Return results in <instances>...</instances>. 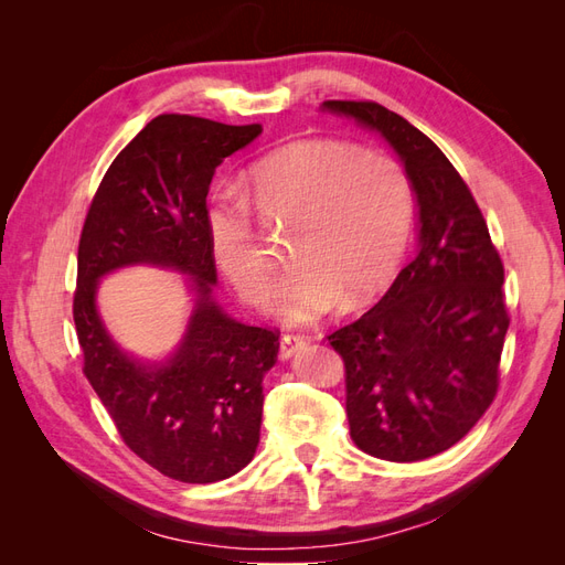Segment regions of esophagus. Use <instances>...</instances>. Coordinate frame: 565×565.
Returning a JSON list of instances; mask_svg holds the SVG:
<instances>
[{
    "instance_id": "esophagus-1",
    "label": "esophagus",
    "mask_w": 565,
    "mask_h": 565,
    "mask_svg": "<svg viewBox=\"0 0 565 565\" xmlns=\"http://www.w3.org/2000/svg\"><path fill=\"white\" fill-rule=\"evenodd\" d=\"M306 344H309V339L301 337V334H282V339H280V358H282V361H289V358L297 355Z\"/></svg>"
}]
</instances>
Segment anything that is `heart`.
<instances>
[{
    "label": "heart",
    "mask_w": 565,
    "mask_h": 565,
    "mask_svg": "<svg viewBox=\"0 0 565 565\" xmlns=\"http://www.w3.org/2000/svg\"><path fill=\"white\" fill-rule=\"evenodd\" d=\"M245 200L266 224L295 226L292 262L273 287L268 311L309 324L361 306L386 287L413 226V185L401 162L330 139H301L249 169ZM212 256L235 292L264 303L270 262L243 200L221 198L207 214Z\"/></svg>",
    "instance_id": "1"
}]
</instances>
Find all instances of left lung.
I'll return each instance as SVG.
<instances>
[{
    "label": "left lung",
    "instance_id": "1",
    "mask_svg": "<svg viewBox=\"0 0 565 565\" xmlns=\"http://www.w3.org/2000/svg\"><path fill=\"white\" fill-rule=\"evenodd\" d=\"M322 110L377 131L417 200V254L367 313L328 339L347 365V415L363 452L419 461L452 448L498 393L509 316L486 218L443 150L372 100Z\"/></svg>",
    "mask_w": 565,
    "mask_h": 565
}]
</instances>
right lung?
<instances>
[{
    "instance_id": "add662e5",
    "label": "right lung",
    "mask_w": 565,
    "mask_h": 565,
    "mask_svg": "<svg viewBox=\"0 0 565 565\" xmlns=\"http://www.w3.org/2000/svg\"><path fill=\"white\" fill-rule=\"evenodd\" d=\"M259 134L262 125L193 115L150 119L108 167L79 237L73 318L84 374L129 450L181 483L224 481L259 446L262 382L278 361V332L221 311L207 233L216 167ZM129 265L189 276L194 311L164 362L119 350L97 313V282Z\"/></svg>"
}]
</instances>
